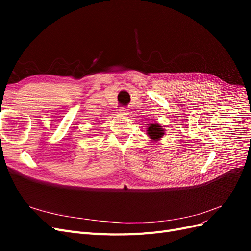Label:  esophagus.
Instances as JSON below:
<instances>
[{
	"instance_id": "esophagus-1",
	"label": "esophagus",
	"mask_w": 251,
	"mask_h": 251,
	"mask_svg": "<svg viewBox=\"0 0 251 251\" xmlns=\"http://www.w3.org/2000/svg\"><path fill=\"white\" fill-rule=\"evenodd\" d=\"M117 113L119 114V115H126L127 114V109L125 108V107H121L117 110Z\"/></svg>"
}]
</instances>
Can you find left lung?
<instances>
[{
  "mask_svg": "<svg viewBox=\"0 0 251 251\" xmlns=\"http://www.w3.org/2000/svg\"><path fill=\"white\" fill-rule=\"evenodd\" d=\"M147 133L149 137L153 140V141H157L160 138H162V136L164 135V131L162 126L159 124H151L148 126L147 128Z\"/></svg>",
  "mask_w": 251,
  "mask_h": 251,
  "instance_id": "obj_1",
  "label": "left lung"
}]
</instances>
